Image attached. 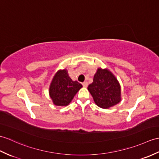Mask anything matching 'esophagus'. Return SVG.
I'll use <instances>...</instances> for the list:
<instances>
[{
    "mask_svg": "<svg viewBox=\"0 0 159 159\" xmlns=\"http://www.w3.org/2000/svg\"><path fill=\"white\" fill-rule=\"evenodd\" d=\"M82 84H83V86L84 87H87V86H88V83L87 82H84Z\"/></svg>",
    "mask_w": 159,
    "mask_h": 159,
    "instance_id": "1",
    "label": "esophagus"
}]
</instances>
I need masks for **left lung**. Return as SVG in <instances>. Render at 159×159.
Listing matches in <instances>:
<instances>
[{
  "mask_svg": "<svg viewBox=\"0 0 159 159\" xmlns=\"http://www.w3.org/2000/svg\"><path fill=\"white\" fill-rule=\"evenodd\" d=\"M95 104L102 108H109L120 101L119 81L108 69L98 68L93 83L88 86Z\"/></svg>",
  "mask_w": 159,
  "mask_h": 159,
  "instance_id": "1",
  "label": "left lung"
}]
</instances>
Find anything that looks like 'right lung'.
<instances>
[{
    "mask_svg": "<svg viewBox=\"0 0 159 159\" xmlns=\"http://www.w3.org/2000/svg\"><path fill=\"white\" fill-rule=\"evenodd\" d=\"M82 84L73 81L68 76L67 70H60L55 74L49 87V95L53 104L66 106L71 102Z\"/></svg>",
    "mask_w": 159,
    "mask_h": 159,
    "instance_id": "1",
    "label": "right lung"
}]
</instances>
